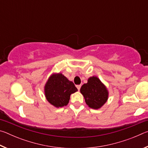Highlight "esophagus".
<instances>
[{
    "label": "esophagus",
    "instance_id": "1",
    "mask_svg": "<svg viewBox=\"0 0 148 148\" xmlns=\"http://www.w3.org/2000/svg\"><path fill=\"white\" fill-rule=\"evenodd\" d=\"M76 87H77V89L79 91L80 88H81V85H77V86H76Z\"/></svg>",
    "mask_w": 148,
    "mask_h": 148
}]
</instances>
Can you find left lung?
Masks as SVG:
<instances>
[{
	"instance_id": "8db88e82",
	"label": "left lung",
	"mask_w": 148,
	"mask_h": 148,
	"mask_svg": "<svg viewBox=\"0 0 148 148\" xmlns=\"http://www.w3.org/2000/svg\"><path fill=\"white\" fill-rule=\"evenodd\" d=\"M85 101L89 107L92 109H99L107 101L108 92L106 87L98 77H89L87 84H84L80 89Z\"/></svg>"
}]
</instances>
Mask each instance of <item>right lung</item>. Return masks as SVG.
I'll return each mask as SVG.
<instances>
[{"label": "right lung", "instance_id": "right-lung-1", "mask_svg": "<svg viewBox=\"0 0 148 148\" xmlns=\"http://www.w3.org/2000/svg\"><path fill=\"white\" fill-rule=\"evenodd\" d=\"M45 95L50 104L57 108L68 104L72 93L77 89L72 82L69 81L61 73L52 74L44 87Z\"/></svg>", "mask_w": 148, "mask_h": 148}]
</instances>
